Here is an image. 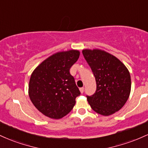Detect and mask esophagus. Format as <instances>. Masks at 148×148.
I'll use <instances>...</instances> for the list:
<instances>
[{"mask_svg": "<svg viewBox=\"0 0 148 148\" xmlns=\"http://www.w3.org/2000/svg\"><path fill=\"white\" fill-rule=\"evenodd\" d=\"M79 90H80V92H81V93H84V88H81Z\"/></svg>", "mask_w": 148, "mask_h": 148, "instance_id": "esophagus-1", "label": "esophagus"}]
</instances>
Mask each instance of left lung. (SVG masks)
I'll return each instance as SVG.
<instances>
[{
  "label": "left lung",
  "mask_w": 148,
  "mask_h": 148,
  "mask_svg": "<svg viewBox=\"0 0 148 148\" xmlns=\"http://www.w3.org/2000/svg\"><path fill=\"white\" fill-rule=\"evenodd\" d=\"M82 53L97 84L95 92L86 96L88 103L99 114H113L122 108L130 97V72L121 61L104 51L84 49Z\"/></svg>",
  "instance_id": "left-lung-1"
}]
</instances>
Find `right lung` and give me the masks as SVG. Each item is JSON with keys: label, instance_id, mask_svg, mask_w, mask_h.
I'll return each mask as SVG.
<instances>
[{"label": "right lung", "instance_id": "right-lung-1", "mask_svg": "<svg viewBox=\"0 0 148 148\" xmlns=\"http://www.w3.org/2000/svg\"><path fill=\"white\" fill-rule=\"evenodd\" d=\"M79 55L77 50L58 52L44 60L32 73L28 94L32 103L42 114L60 119L72 110L81 92L69 69Z\"/></svg>", "mask_w": 148, "mask_h": 148}]
</instances>
